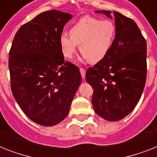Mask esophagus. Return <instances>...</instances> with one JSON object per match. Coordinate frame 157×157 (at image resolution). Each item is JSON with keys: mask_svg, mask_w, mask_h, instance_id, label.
<instances>
[{"mask_svg": "<svg viewBox=\"0 0 157 157\" xmlns=\"http://www.w3.org/2000/svg\"><path fill=\"white\" fill-rule=\"evenodd\" d=\"M80 71H81V76H82V78L85 79V76H86V70L83 68V67H80Z\"/></svg>", "mask_w": 157, "mask_h": 157, "instance_id": "34e87169", "label": "esophagus"}]
</instances>
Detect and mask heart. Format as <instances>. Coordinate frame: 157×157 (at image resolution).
Instances as JSON below:
<instances>
[{"instance_id": "b5f03b06", "label": "heart", "mask_w": 157, "mask_h": 157, "mask_svg": "<svg viewBox=\"0 0 157 157\" xmlns=\"http://www.w3.org/2000/svg\"><path fill=\"white\" fill-rule=\"evenodd\" d=\"M70 35L63 33L59 39L63 55L71 59L81 45L82 59L92 63L102 61L111 50L116 34V27L112 21L100 20L85 16L76 21L70 28Z\"/></svg>"}]
</instances>
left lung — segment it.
<instances>
[{
  "label": "left lung",
  "mask_w": 157,
  "mask_h": 157,
  "mask_svg": "<svg viewBox=\"0 0 157 157\" xmlns=\"http://www.w3.org/2000/svg\"><path fill=\"white\" fill-rule=\"evenodd\" d=\"M111 17L110 11H96ZM116 35L102 61L86 71L94 90L92 104L97 114L109 121L123 119L134 109L147 78V42L133 19L113 11Z\"/></svg>",
  "instance_id": "left-lung-1"
}]
</instances>
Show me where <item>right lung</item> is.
<instances>
[{
    "label": "right lung",
    "mask_w": 157,
    "mask_h": 157,
    "mask_svg": "<svg viewBox=\"0 0 157 157\" xmlns=\"http://www.w3.org/2000/svg\"><path fill=\"white\" fill-rule=\"evenodd\" d=\"M72 16L49 10L23 24L9 53L13 98L36 124L52 126L66 118L81 82L78 67L64 61L59 39Z\"/></svg>",
    "instance_id": "obj_1"
}]
</instances>
